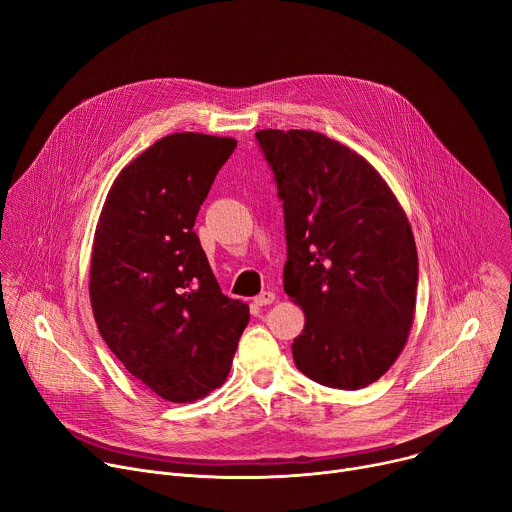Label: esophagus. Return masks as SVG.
<instances>
[{
    "mask_svg": "<svg viewBox=\"0 0 512 512\" xmlns=\"http://www.w3.org/2000/svg\"><path fill=\"white\" fill-rule=\"evenodd\" d=\"M274 300H276V294L269 292V290H265V292H261L259 296L253 298V302H255L257 306H267V304H271Z\"/></svg>",
    "mask_w": 512,
    "mask_h": 512,
    "instance_id": "34e87169",
    "label": "esophagus"
}]
</instances>
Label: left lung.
I'll use <instances>...</instances> for the list:
<instances>
[{"instance_id":"obj_1","label":"left lung","mask_w":512,"mask_h":512,"mask_svg":"<svg viewBox=\"0 0 512 512\" xmlns=\"http://www.w3.org/2000/svg\"><path fill=\"white\" fill-rule=\"evenodd\" d=\"M255 138L284 201V290L304 311L296 368L325 387H368L399 358L414 323L412 226L379 170L348 146L311 129Z\"/></svg>"}]
</instances>
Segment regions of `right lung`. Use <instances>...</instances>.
Segmentation results:
<instances>
[{
    "instance_id": "add662e5",
    "label": "right lung",
    "mask_w": 512,
    "mask_h": 512,
    "mask_svg": "<svg viewBox=\"0 0 512 512\" xmlns=\"http://www.w3.org/2000/svg\"><path fill=\"white\" fill-rule=\"evenodd\" d=\"M234 138L170 133L113 181L96 222L90 304L123 366L158 397L191 403L222 387L249 306L222 294L193 232Z\"/></svg>"
}]
</instances>
